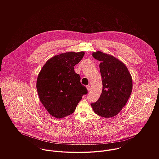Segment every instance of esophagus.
<instances>
[{
	"label": "esophagus",
	"instance_id": "1",
	"mask_svg": "<svg viewBox=\"0 0 159 159\" xmlns=\"http://www.w3.org/2000/svg\"><path fill=\"white\" fill-rule=\"evenodd\" d=\"M86 88H87V90H88V91H90V89H91V87H90V86H89V85L86 86Z\"/></svg>",
	"mask_w": 159,
	"mask_h": 159
}]
</instances>
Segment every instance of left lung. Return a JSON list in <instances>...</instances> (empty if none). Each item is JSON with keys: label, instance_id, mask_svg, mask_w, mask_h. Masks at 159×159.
Instances as JSON below:
<instances>
[{"label": "left lung", "instance_id": "left-lung-1", "mask_svg": "<svg viewBox=\"0 0 159 159\" xmlns=\"http://www.w3.org/2000/svg\"><path fill=\"white\" fill-rule=\"evenodd\" d=\"M92 57L100 61L103 88L99 99L91 105L97 115L111 118L126 105L132 91V76L125 65L113 56L97 51Z\"/></svg>", "mask_w": 159, "mask_h": 159}]
</instances>
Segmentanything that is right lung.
<instances>
[{
  "instance_id": "right-lung-1",
  "label": "right lung",
  "mask_w": 159,
  "mask_h": 159,
  "mask_svg": "<svg viewBox=\"0 0 159 159\" xmlns=\"http://www.w3.org/2000/svg\"><path fill=\"white\" fill-rule=\"evenodd\" d=\"M84 55L73 51L56 55L47 61L39 73L37 90L40 102L53 117L61 119L73 113L87 89L81 84L74 66Z\"/></svg>"
}]
</instances>
